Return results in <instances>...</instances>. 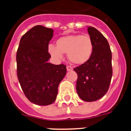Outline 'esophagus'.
Masks as SVG:
<instances>
[{
    "instance_id": "34e87169",
    "label": "esophagus",
    "mask_w": 131,
    "mask_h": 131,
    "mask_svg": "<svg viewBox=\"0 0 131 131\" xmlns=\"http://www.w3.org/2000/svg\"><path fill=\"white\" fill-rule=\"evenodd\" d=\"M66 68H67V70H68V71H71V70H73L72 67L69 66H67Z\"/></svg>"
}]
</instances>
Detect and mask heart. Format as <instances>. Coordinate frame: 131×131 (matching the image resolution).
Instances as JSON below:
<instances>
[{"label": "heart", "mask_w": 131, "mask_h": 131, "mask_svg": "<svg viewBox=\"0 0 131 131\" xmlns=\"http://www.w3.org/2000/svg\"><path fill=\"white\" fill-rule=\"evenodd\" d=\"M56 46L48 45V52L56 60H62L63 54L73 64L82 65L91 58L93 51V42L88 35H68L62 36L56 40Z\"/></svg>", "instance_id": "1"}]
</instances>
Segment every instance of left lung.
Wrapping results in <instances>:
<instances>
[{
	"mask_svg": "<svg viewBox=\"0 0 131 131\" xmlns=\"http://www.w3.org/2000/svg\"><path fill=\"white\" fill-rule=\"evenodd\" d=\"M93 42V51L86 63L74 68L77 73L76 91L85 102L103 97L108 91L112 77V51L107 39L93 27H88Z\"/></svg>",
	"mask_w": 131,
	"mask_h": 131,
	"instance_id": "obj_1",
	"label": "left lung"
}]
</instances>
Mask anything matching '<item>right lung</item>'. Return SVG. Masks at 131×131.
I'll return each instance as SVG.
<instances>
[{
    "mask_svg": "<svg viewBox=\"0 0 131 131\" xmlns=\"http://www.w3.org/2000/svg\"><path fill=\"white\" fill-rule=\"evenodd\" d=\"M54 31L36 25L22 36L16 54L17 75L23 92L31 102L39 106L52 104L58 88L66 74L63 64L48 63V44Z\"/></svg>",
    "mask_w": 131,
    "mask_h": 131,
    "instance_id": "right-lung-1",
    "label": "right lung"
}]
</instances>
